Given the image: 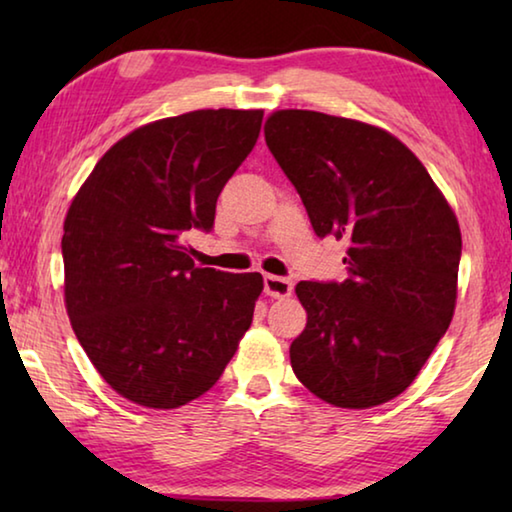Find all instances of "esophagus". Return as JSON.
I'll return each instance as SVG.
<instances>
[{
  "mask_svg": "<svg viewBox=\"0 0 512 512\" xmlns=\"http://www.w3.org/2000/svg\"><path fill=\"white\" fill-rule=\"evenodd\" d=\"M264 291H266V296H271V298H287L293 291V282L289 280V277L264 275Z\"/></svg>",
  "mask_w": 512,
  "mask_h": 512,
  "instance_id": "34e87169",
  "label": "esophagus"
}]
</instances>
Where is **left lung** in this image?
<instances>
[{"instance_id":"obj_1","label":"left lung","mask_w":512,"mask_h":512,"mask_svg":"<svg viewBox=\"0 0 512 512\" xmlns=\"http://www.w3.org/2000/svg\"><path fill=\"white\" fill-rule=\"evenodd\" d=\"M268 151L318 237L348 239V280L298 282L307 327L291 368L341 409L393 400L454 316L461 228L429 171L391 133L314 110L266 119Z\"/></svg>"}]
</instances>
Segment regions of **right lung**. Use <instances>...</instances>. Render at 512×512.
<instances>
[{"mask_svg":"<svg viewBox=\"0 0 512 512\" xmlns=\"http://www.w3.org/2000/svg\"><path fill=\"white\" fill-rule=\"evenodd\" d=\"M262 110L153 121L103 155L65 219V305L110 388L178 409L219 381L253 323L259 273L196 268L187 230L214 228L216 198L248 158Z\"/></svg>","mask_w":512,"mask_h":512,"instance_id":"1","label":"right lung"}]
</instances>
